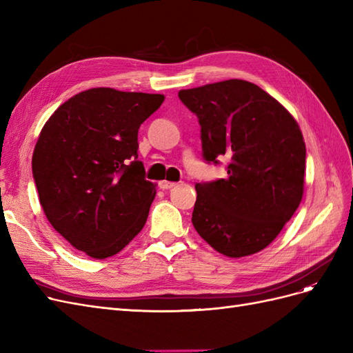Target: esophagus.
<instances>
[{
    "mask_svg": "<svg viewBox=\"0 0 353 353\" xmlns=\"http://www.w3.org/2000/svg\"><path fill=\"white\" fill-rule=\"evenodd\" d=\"M176 185V183H170V181H160L159 183V187L162 188V190H169V188H172V187H175Z\"/></svg>",
    "mask_w": 353,
    "mask_h": 353,
    "instance_id": "obj_1",
    "label": "esophagus"
}]
</instances>
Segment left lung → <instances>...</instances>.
Listing matches in <instances>:
<instances>
[{"label": "left lung", "instance_id": "1", "mask_svg": "<svg viewBox=\"0 0 353 353\" xmlns=\"http://www.w3.org/2000/svg\"><path fill=\"white\" fill-rule=\"evenodd\" d=\"M178 97L199 117L206 162L228 160L225 178L196 184V231L228 258L263 250L303 197L301 128L283 104L243 79L181 90Z\"/></svg>", "mask_w": 353, "mask_h": 353}]
</instances>
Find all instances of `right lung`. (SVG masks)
<instances>
[{
	"instance_id": "obj_1",
	"label": "right lung",
	"mask_w": 353,
	"mask_h": 353,
	"mask_svg": "<svg viewBox=\"0 0 353 353\" xmlns=\"http://www.w3.org/2000/svg\"><path fill=\"white\" fill-rule=\"evenodd\" d=\"M163 94L91 88L41 130L32 172L47 219L94 259L119 253L144 227L156 184L138 157V130Z\"/></svg>"
}]
</instances>
